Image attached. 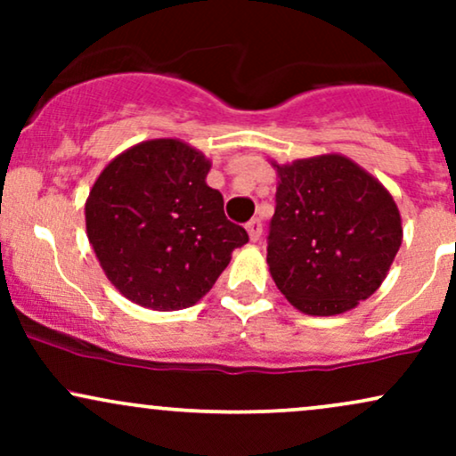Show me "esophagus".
I'll return each mask as SVG.
<instances>
[{
  "label": "esophagus",
  "mask_w": 456,
  "mask_h": 456,
  "mask_svg": "<svg viewBox=\"0 0 456 456\" xmlns=\"http://www.w3.org/2000/svg\"><path fill=\"white\" fill-rule=\"evenodd\" d=\"M246 232H248L250 242H257V240L261 238V232H264V227H261L259 218H250V221L246 223Z\"/></svg>",
  "instance_id": "esophagus-1"
}]
</instances>
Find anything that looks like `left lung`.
<instances>
[{"label": "left lung", "mask_w": 456, "mask_h": 456, "mask_svg": "<svg viewBox=\"0 0 456 456\" xmlns=\"http://www.w3.org/2000/svg\"><path fill=\"white\" fill-rule=\"evenodd\" d=\"M270 165L279 177L268 235L276 287L306 315L352 311L379 289L401 248L395 199L343 154Z\"/></svg>", "instance_id": "8db88e82"}]
</instances>
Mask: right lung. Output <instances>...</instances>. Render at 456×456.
Returning <instances> with one entry per match:
<instances>
[{"label": "right lung", "mask_w": 456, "mask_h": 456, "mask_svg": "<svg viewBox=\"0 0 456 456\" xmlns=\"http://www.w3.org/2000/svg\"><path fill=\"white\" fill-rule=\"evenodd\" d=\"M212 162L180 139H150L115 156L86 201V229L111 285L134 305H197L248 242L208 186Z\"/></svg>", "instance_id": "right-lung-1"}]
</instances>
